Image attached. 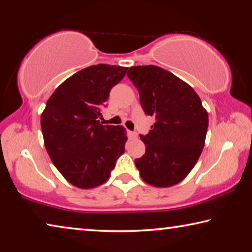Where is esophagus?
Instances as JSON below:
<instances>
[{
    "mask_svg": "<svg viewBox=\"0 0 252 252\" xmlns=\"http://www.w3.org/2000/svg\"><path fill=\"white\" fill-rule=\"evenodd\" d=\"M130 138L131 139H136L138 138V132H135V131H133V132H130Z\"/></svg>",
    "mask_w": 252,
    "mask_h": 252,
    "instance_id": "obj_1",
    "label": "esophagus"
}]
</instances>
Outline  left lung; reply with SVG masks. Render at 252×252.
Listing matches in <instances>:
<instances>
[{
    "mask_svg": "<svg viewBox=\"0 0 252 252\" xmlns=\"http://www.w3.org/2000/svg\"><path fill=\"white\" fill-rule=\"evenodd\" d=\"M127 76L138 89L144 113L156 118L149 133L140 135L146 153L135 159V167L148 185L172 187L189 174L201 155L208 112L189 84L160 66H132Z\"/></svg>",
    "mask_w": 252,
    "mask_h": 252,
    "instance_id": "8db88e82",
    "label": "left lung"
}]
</instances>
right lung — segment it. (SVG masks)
Returning a JSON list of instances; mask_svg holds the SVG:
<instances>
[{
	"mask_svg": "<svg viewBox=\"0 0 252 252\" xmlns=\"http://www.w3.org/2000/svg\"><path fill=\"white\" fill-rule=\"evenodd\" d=\"M127 67L97 64L66 79L46 102L41 127L46 151L60 173L81 189L109 180L125 153L126 129L102 126L101 110Z\"/></svg>",
	"mask_w": 252,
	"mask_h": 252,
	"instance_id": "1",
	"label": "right lung"
}]
</instances>
